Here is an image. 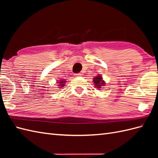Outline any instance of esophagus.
Listing matches in <instances>:
<instances>
[{"mask_svg": "<svg viewBox=\"0 0 158 158\" xmlns=\"http://www.w3.org/2000/svg\"><path fill=\"white\" fill-rule=\"evenodd\" d=\"M81 73H76V74H75V77H79V76H81Z\"/></svg>", "mask_w": 158, "mask_h": 158, "instance_id": "34e87169", "label": "esophagus"}]
</instances>
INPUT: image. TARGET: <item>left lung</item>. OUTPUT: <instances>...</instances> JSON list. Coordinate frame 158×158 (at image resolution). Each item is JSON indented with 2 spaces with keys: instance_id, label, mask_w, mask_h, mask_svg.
Listing matches in <instances>:
<instances>
[{
  "instance_id": "1",
  "label": "left lung",
  "mask_w": 158,
  "mask_h": 158,
  "mask_svg": "<svg viewBox=\"0 0 158 158\" xmlns=\"http://www.w3.org/2000/svg\"><path fill=\"white\" fill-rule=\"evenodd\" d=\"M93 81H94V83L96 88L100 89L102 86H105V82L103 81L102 77L100 75L95 77L93 79Z\"/></svg>"
}]
</instances>
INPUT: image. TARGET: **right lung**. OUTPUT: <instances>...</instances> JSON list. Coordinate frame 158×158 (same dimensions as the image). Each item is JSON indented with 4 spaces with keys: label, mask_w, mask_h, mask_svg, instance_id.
<instances>
[{
    "label": "right lung",
    "mask_w": 158,
    "mask_h": 158,
    "mask_svg": "<svg viewBox=\"0 0 158 158\" xmlns=\"http://www.w3.org/2000/svg\"><path fill=\"white\" fill-rule=\"evenodd\" d=\"M66 81H65L64 79H61V80H59L58 81H57V83H58V85L60 86L59 88H63V86H64V85H65Z\"/></svg>",
    "instance_id": "1"
}]
</instances>
